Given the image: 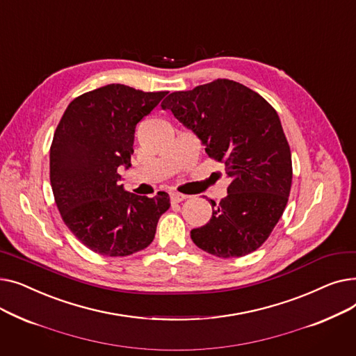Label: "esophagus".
Returning <instances> with one entry per match:
<instances>
[{"label": "esophagus", "mask_w": 356, "mask_h": 356, "mask_svg": "<svg viewBox=\"0 0 356 356\" xmlns=\"http://www.w3.org/2000/svg\"><path fill=\"white\" fill-rule=\"evenodd\" d=\"M170 199H172L173 203H179V202H181L184 199H188V196L181 195V193H177V192H170Z\"/></svg>", "instance_id": "34e87169"}]
</instances>
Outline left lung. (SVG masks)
I'll return each mask as SVG.
<instances>
[{
	"label": "left lung",
	"instance_id": "obj_1",
	"mask_svg": "<svg viewBox=\"0 0 356 356\" xmlns=\"http://www.w3.org/2000/svg\"><path fill=\"white\" fill-rule=\"evenodd\" d=\"M202 141L209 157L225 164L228 196L212 204L211 220L191 231L212 255H247L270 236L290 195L291 153L275 109L242 83L218 79L173 92L161 102Z\"/></svg>",
	"mask_w": 356,
	"mask_h": 356
}]
</instances>
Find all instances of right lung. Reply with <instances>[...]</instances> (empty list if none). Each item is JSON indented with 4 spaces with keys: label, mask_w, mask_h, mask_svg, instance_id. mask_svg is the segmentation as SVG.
I'll return each instance as SVG.
<instances>
[{
    "label": "right lung",
    "mask_w": 356,
    "mask_h": 356,
    "mask_svg": "<svg viewBox=\"0 0 356 356\" xmlns=\"http://www.w3.org/2000/svg\"><path fill=\"white\" fill-rule=\"evenodd\" d=\"M167 92H143L111 83L73 99L50 148V183L72 234L106 257L136 254L152 244L170 197L138 196L120 184L131 167L137 124Z\"/></svg>",
    "instance_id": "add662e5"
}]
</instances>
